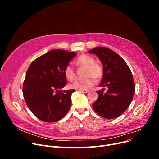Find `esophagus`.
Returning a JSON list of instances; mask_svg holds the SVG:
<instances>
[{"instance_id":"obj_1","label":"esophagus","mask_w":159,"mask_h":159,"mask_svg":"<svg viewBox=\"0 0 159 159\" xmlns=\"http://www.w3.org/2000/svg\"><path fill=\"white\" fill-rule=\"evenodd\" d=\"M80 92L84 93H87L89 92V90H80Z\"/></svg>"}]
</instances>
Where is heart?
<instances>
[{"label": "heart", "instance_id": "obj_1", "mask_svg": "<svg viewBox=\"0 0 159 159\" xmlns=\"http://www.w3.org/2000/svg\"><path fill=\"white\" fill-rule=\"evenodd\" d=\"M75 64L78 67L85 68L83 80H75L69 85L71 89L76 90H85L91 88L94 84V80H99L103 75V68L100 64L95 62L93 57L87 54H82L78 57L75 61ZM66 78L70 81L75 78V71L71 64H68L64 69Z\"/></svg>", "mask_w": 159, "mask_h": 159}]
</instances>
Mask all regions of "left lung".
Segmentation results:
<instances>
[{"instance_id": "1", "label": "left lung", "mask_w": 159, "mask_h": 159, "mask_svg": "<svg viewBox=\"0 0 159 159\" xmlns=\"http://www.w3.org/2000/svg\"><path fill=\"white\" fill-rule=\"evenodd\" d=\"M89 53L95 54L102 62L103 78L99 86L108 88L105 93L104 88L97 91L99 96L93 107L102 117H118L131 104L135 91L131 70L121 56L107 48L96 47Z\"/></svg>"}]
</instances>
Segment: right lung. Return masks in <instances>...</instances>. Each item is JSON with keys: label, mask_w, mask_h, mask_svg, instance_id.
<instances>
[{"label": "right lung", "mask_w": 159, "mask_h": 159, "mask_svg": "<svg viewBox=\"0 0 159 159\" xmlns=\"http://www.w3.org/2000/svg\"><path fill=\"white\" fill-rule=\"evenodd\" d=\"M77 54L52 50L34 60L23 83V95L31 112L44 122H56L68 112L75 90L60 89L66 85L64 69Z\"/></svg>", "instance_id": "add662e5"}]
</instances>
